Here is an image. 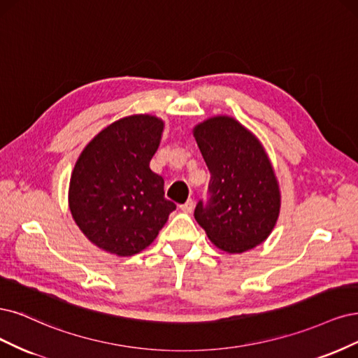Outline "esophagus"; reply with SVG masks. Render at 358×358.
I'll return each instance as SVG.
<instances>
[{
  "mask_svg": "<svg viewBox=\"0 0 358 358\" xmlns=\"http://www.w3.org/2000/svg\"><path fill=\"white\" fill-rule=\"evenodd\" d=\"M193 206H194L193 199H189L186 203L180 205V210H181L182 213H192V211H193Z\"/></svg>",
  "mask_w": 358,
  "mask_h": 358,
  "instance_id": "esophagus-1",
  "label": "esophagus"
}]
</instances>
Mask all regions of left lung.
<instances>
[{"mask_svg":"<svg viewBox=\"0 0 358 358\" xmlns=\"http://www.w3.org/2000/svg\"><path fill=\"white\" fill-rule=\"evenodd\" d=\"M193 135L211 174L208 199L194 208L196 222L230 255L255 248L271 235L281 206L266 152L234 117H211L194 126Z\"/></svg>","mask_w":358,"mask_h":358,"instance_id":"8db88e82","label":"left lung"}]
</instances>
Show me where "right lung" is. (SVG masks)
<instances>
[{
    "label": "right lung",
    "mask_w": 358,
    "mask_h": 358,
    "mask_svg": "<svg viewBox=\"0 0 358 358\" xmlns=\"http://www.w3.org/2000/svg\"><path fill=\"white\" fill-rule=\"evenodd\" d=\"M164 122L150 114L102 129L80 155L68 192L74 222L101 250L134 256L147 248L177 206L150 169Z\"/></svg>",
    "instance_id": "obj_1"
}]
</instances>
